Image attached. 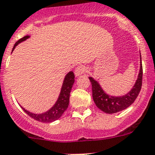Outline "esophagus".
Instances as JSON below:
<instances>
[{
	"label": "esophagus",
	"mask_w": 155,
	"mask_h": 155,
	"mask_svg": "<svg viewBox=\"0 0 155 155\" xmlns=\"http://www.w3.org/2000/svg\"><path fill=\"white\" fill-rule=\"evenodd\" d=\"M87 68L86 67L84 66V65H80V66H78L75 70V76H80V75H83L86 72Z\"/></svg>",
	"instance_id": "34e87169"
}]
</instances>
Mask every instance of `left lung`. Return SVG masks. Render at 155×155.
Listing matches in <instances>:
<instances>
[{
    "label": "left lung",
    "mask_w": 155,
    "mask_h": 155,
    "mask_svg": "<svg viewBox=\"0 0 155 155\" xmlns=\"http://www.w3.org/2000/svg\"><path fill=\"white\" fill-rule=\"evenodd\" d=\"M91 87H92V97L95 105L99 108L102 111L107 114L119 112L126 108L130 107L137 96L139 95L142 87V80H143V66H142V59L140 55V69L135 84L131 88V90L126 95L122 96H112L107 94L99 82L95 80L94 78L89 77Z\"/></svg>",
    "instance_id": "1"
}]
</instances>
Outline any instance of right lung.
<instances>
[{
	"label": "right lung",
	"mask_w": 155,
	"mask_h": 155,
	"mask_svg": "<svg viewBox=\"0 0 155 155\" xmlns=\"http://www.w3.org/2000/svg\"><path fill=\"white\" fill-rule=\"evenodd\" d=\"M29 37V36H25L23 38L20 39L18 41H16V44L13 46L12 51L14 50L16 45H19L20 43L26 41ZM74 82H75V75H74L73 71H69L68 73L65 75L60 95L56 100V104H54L52 107L50 108L48 110L45 111V112L41 113V114H35V113H32L28 110H25V108L22 107L21 106V107L25 110V112L28 115L32 117V119H34L35 120H37V121L41 122V123H51V122L56 121L62 116V114H64V112L68 107L70 92H71V87L73 86Z\"/></svg>",
	"instance_id": "right-lung-1"
}]
</instances>
